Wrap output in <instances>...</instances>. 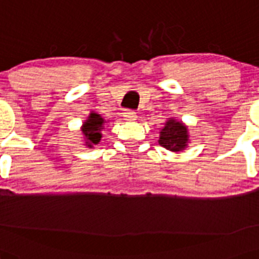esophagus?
Returning <instances> with one entry per match:
<instances>
[{
    "label": "esophagus",
    "instance_id": "1",
    "mask_svg": "<svg viewBox=\"0 0 259 259\" xmlns=\"http://www.w3.org/2000/svg\"><path fill=\"white\" fill-rule=\"evenodd\" d=\"M122 116H124V119L126 120V121H133V120L137 119V112H135L134 110H125Z\"/></svg>",
    "mask_w": 259,
    "mask_h": 259
}]
</instances>
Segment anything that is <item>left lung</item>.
<instances>
[{"label":"left lung","mask_w":259,"mask_h":259,"mask_svg":"<svg viewBox=\"0 0 259 259\" xmlns=\"http://www.w3.org/2000/svg\"><path fill=\"white\" fill-rule=\"evenodd\" d=\"M187 127L176 120L170 119L160 132L159 144L172 152H180L187 145Z\"/></svg>","instance_id":"8db88e82"}]
</instances>
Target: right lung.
Wrapping results in <instances>:
<instances>
[{"mask_svg":"<svg viewBox=\"0 0 259 259\" xmlns=\"http://www.w3.org/2000/svg\"><path fill=\"white\" fill-rule=\"evenodd\" d=\"M102 127H104V119L99 114L92 112L82 127V133H83L84 139H86L87 147L92 148L94 145L99 144V142L101 140Z\"/></svg>","mask_w":259,"mask_h":259,"instance_id":"right-lung-1","label":"right lung"}]
</instances>
